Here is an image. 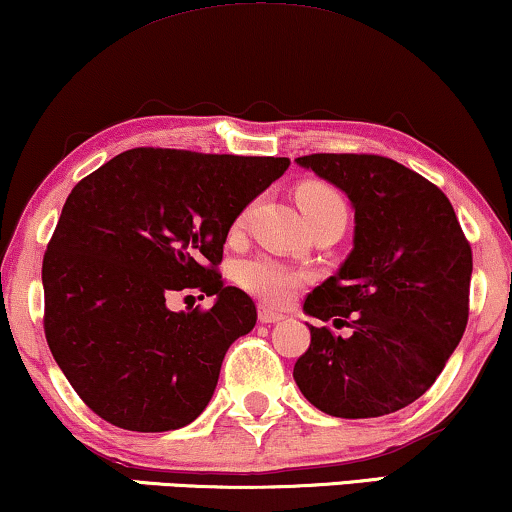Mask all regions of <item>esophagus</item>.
<instances>
[{
	"mask_svg": "<svg viewBox=\"0 0 512 512\" xmlns=\"http://www.w3.org/2000/svg\"><path fill=\"white\" fill-rule=\"evenodd\" d=\"M285 318L280 311H273L270 306H258V320L266 325H273V323H280V320Z\"/></svg>",
	"mask_w": 512,
	"mask_h": 512,
	"instance_id": "1",
	"label": "esophagus"
}]
</instances>
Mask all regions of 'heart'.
<instances>
[{
	"mask_svg": "<svg viewBox=\"0 0 512 512\" xmlns=\"http://www.w3.org/2000/svg\"><path fill=\"white\" fill-rule=\"evenodd\" d=\"M296 199H299V206L301 211L306 213L308 223H313V220L323 216H332V213H339V216L346 218L344 197L334 187L325 185V182H306V185H301L299 192H296ZM244 223L246 213L237 218V230L244 227ZM237 280L239 285H242L249 294H254L256 299L266 301V304L280 306L287 304V301L306 285L308 273H304L301 268L289 266V263L280 261V258L263 254L244 261L242 266H239Z\"/></svg>",
	"mask_w": 512,
	"mask_h": 512,
	"instance_id": "obj_1",
	"label": "heart"
}]
</instances>
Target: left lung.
<instances>
[{"instance_id": "1", "label": "left lung", "mask_w": 512, "mask_h": 512, "mask_svg": "<svg viewBox=\"0 0 512 512\" xmlns=\"http://www.w3.org/2000/svg\"><path fill=\"white\" fill-rule=\"evenodd\" d=\"M296 163L346 192L353 251L306 296L311 327L294 365L301 394L334 418H380L420 399L463 337L472 249L437 185L375 154H308Z\"/></svg>"}]
</instances>
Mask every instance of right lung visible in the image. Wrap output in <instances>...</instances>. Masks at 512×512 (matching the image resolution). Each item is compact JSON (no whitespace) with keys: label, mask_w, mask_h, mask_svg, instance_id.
Listing matches in <instances>:
<instances>
[{"label":"right lung","mask_w":512,"mask_h":512,"mask_svg":"<svg viewBox=\"0 0 512 512\" xmlns=\"http://www.w3.org/2000/svg\"><path fill=\"white\" fill-rule=\"evenodd\" d=\"M289 168L275 156L137 147L82 178L42 261L44 337L99 418L130 432L197 420L225 351L256 325L218 273L232 223ZM216 295L170 312V295Z\"/></svg>","instance_id":"obj_1"}]
</instances>
